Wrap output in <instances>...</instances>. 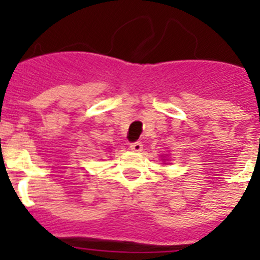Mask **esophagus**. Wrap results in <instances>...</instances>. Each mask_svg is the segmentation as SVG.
Masks as SVG:
<instances>
[{
  "instance_id": "1",
  "label": "esophagus",
  "mask_w": 260,
  "mask_h": 260,
  "mask_svg": "<svg viewBox=\"0 0 260 260\" xmlns=\"http://www.w3.org/2000/svg\"><path fill=\"white\" fill-rule=\"evenodd\" d=\"M130 148H132L134 152H141V151L143 150V144H142V142H134V143L130 144Z\"/></svg>"
}]
</instances>
